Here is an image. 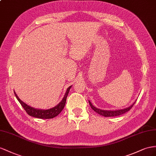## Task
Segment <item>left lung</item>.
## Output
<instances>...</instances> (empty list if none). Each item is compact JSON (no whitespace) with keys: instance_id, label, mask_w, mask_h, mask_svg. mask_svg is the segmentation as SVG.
<instances>
[{"instance_id":"obj_1","label":"left lung","mask_w":156,"mask_h":156,"mask_svg":"<svg viewBox=\"0 0 156 156\" xmlns=\"http://www.w3.org/2000/svg\"><path fill=\"white\" fill-rule=\"evenodd\" d=\"M135 103H136V101L131 105H130L129 107H126V108H125V109H118V110H103V109H98L97 107H94L92 105V103H91V101L89 100V103H90V105L91 107V109H92L95 111V112H96L100 115H102V116L105 117H116V116H119V115H121L122 114L128 112V111H129L132 108V107H133Z\"/></svg>"}]
</instances>
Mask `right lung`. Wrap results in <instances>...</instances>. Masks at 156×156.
Returning a JSON list of instances; mask_svg holds the SVG:
<instances>
[{
    "instance_id": "1",
    "label": "right lung",
    "mask_w": 156,
    "mask_h": 156,
    "mask_svg": "<svg viewBox=\"0 0 156 156\" xmlns=\"http://www.w3.org/2000/svg\"><path fill=\"white\" fill-rule=\"evenodd\" d=\"M72 86L68 87L66 93L65 94V96L62 98L61 101L60 102L58 105H56L54 107H52L49 109H35L32 107H30V105H27L23 101H22L20 99L18 98L17 94H16L14 91V94L16 98H17L18 101L20 103L21 105L23 107V108L26 111V113L31 117H36L39 119H53L61 112L63 108L65 107V103L66 101V98L68 96V94L69 93L70 89L71 88Z\"/></svg>"
}]
</instances>
